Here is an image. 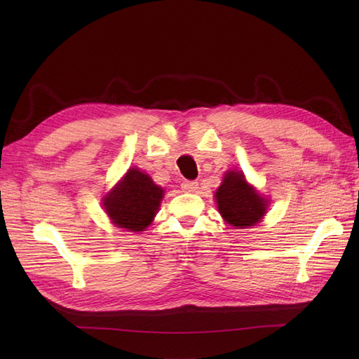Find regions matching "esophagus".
I'll use <instances>...</instances> for the list:
<instances>
[{
  "label": "esophagus",
  "mask_w": 359,
  "mask_h": 359,
  "mask_svg": "<svg viewBox=\"0 0 359 359\" xmlns=\"http://www.w3.org/2000/svg\"><path fill=\"white\" fill-rule=\"evenodd\" d=\"M181 189L187 193H194L199 189V184L198 181H182Z\"/></svg>",
  "instance_id": "1"
}]
</instances>
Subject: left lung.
Wrapping results in <instances>:
<instances>
[{
	"mask_svg": "<svg viewBox=\"0 0 359 359\" xmlns=\"http://www.w3.org/2000/svg\"><path fill=\"white\" fill-rule=\"evenodd\" d=\"M215 201L223 220L236 229L255 226L266 214L268 201L250 186L240 170L226 172L215 191Z\"/></svg>",
	"mask_w": 359,
	"mask_h": 359,
	"instance_id": "obj_1",
	"label": "left lung"
}]
</instances>
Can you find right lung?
<instances>
[{
  "mask_svg": "<svg viewBox=\"0 0 359 359\" xmlns=\"http://www.w3.org/2000/svg\"><path fill=\"white\" fill-rule=\"evenodd\" d=\"M163 190L145 172L130 168L103 198V206L114 224L130 232H142L154 220Z\"/></svg>",
  "mask_w": 359,
  "mask_h": 359,
  "instance_id": "right-lung-1",
  "label": "right lung"
}]
</instances>
